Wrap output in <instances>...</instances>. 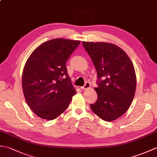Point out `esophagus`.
<instances>
[{
  "label": "esophagus",
  "instance_id": "esophagus-1",
  "mask_svg": "<svg viewBox=\"0 0 157 157\" xmlns=\"http://www.w3.org/2000/svg\"><path fill=\"white\" fill-rule=\"evenodd\" d=\"M90 84L89 82H86L85 85L84 86H82V87H81L80 88L82 90H87V89H89L90 88Z\"/></svg>",
  "mask_w": 157,
  "mask_h": 157
}]
</instances>
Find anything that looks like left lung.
Wrapping results in <instances>:
<instances>
[{
    "mask_svg": "<svg viewBox=\"0 0 157 157\" xmlns=\"http://www.w3.org/2000/svg\"><path fill=\"white\" fill-rule=\"evenodd\" d=\"M97 71L98 99L90 105L96 115L111 121L128 111L134 97V67L124 51L106 42H82Z\"/></svg>",
    "mask_w": 157,
    "mask_h": 157,
    "instance_id": "obj_1",
    "label": "left lung"
}]
</instances>
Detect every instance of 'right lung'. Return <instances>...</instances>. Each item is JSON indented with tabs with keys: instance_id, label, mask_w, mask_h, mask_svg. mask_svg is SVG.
<instances>
[{
	"instance_id": "1",
	"label": "right lung",
	"mask_w": 157,
	"mask_h": 157,
	"mask_svg": "<svg viewBox=\"0 0 157 157\" xmlns=\"http://www.w3.org/2000/svg\"><path fill=\"white\" fill-rule=\"evenodd\" d=\"M79 44V40L52 39L36 48L26 61L22 74L23 94L39 117H58L76 94L65 65Z\"/></svg>"
}]
</instances>
